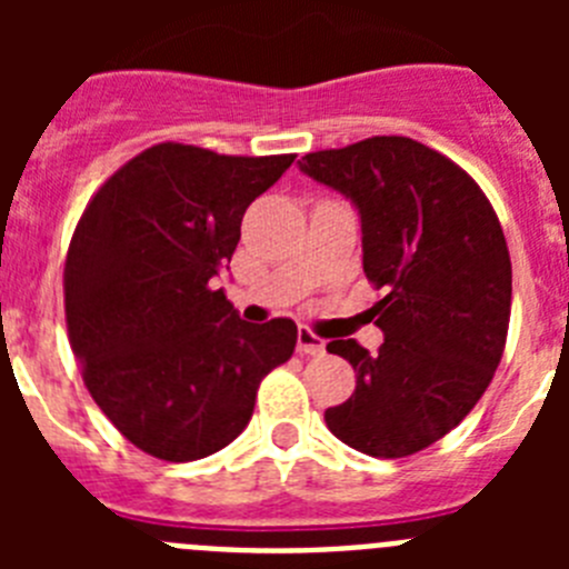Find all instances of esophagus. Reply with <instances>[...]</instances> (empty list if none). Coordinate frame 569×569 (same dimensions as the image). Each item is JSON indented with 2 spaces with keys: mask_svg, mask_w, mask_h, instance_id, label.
Segmentation results:
<instances>
[{
  "mask_svg": "<svg viewBox=\"0 0 569 569\" xmlns=\"http://www.w3.org/2000/svg\"><path fill=\"white\" fill-rule=\"evenodd\" d=\"M296 350H299L301 356H321L325 353V341H321L310 328H299V336H296Z\"/></svg>",
  "mask_w": 569,
  "mask_h": 569,
  "instance_id": "34e87169",
  "label": "esophagus"
}]
</instances>
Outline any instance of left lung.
<instances>
[{
    "label": "left lung",
    "mask_w": 569,
    "mask_h": 569,
    "mask_svg": "<svg viewBox=\"0 0 569 569\" xmlns=\"http://www.w3.org/2000/svg\"><path fill=\"white\" fill-rule=\"evenodd\" d=\"M299 168L359 208L365 276L385 290L379 353L328 345L353 365L356 390L325 421L359 453H419L470 413L505 353L512 268L499 216L470 173L407 136L316 150Z\"/></svg>",
    "instance_id": "obj_1"
}]
</instances>
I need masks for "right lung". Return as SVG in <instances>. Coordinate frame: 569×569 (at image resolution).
Listing matches in <instances>:
<instances>
[{"label":"right lung","mask_w":569,"mask_h":569,"mask_svg":"<svg viewBox=\"0 0 569 569\" xmlns=\"http://www.w3.org/2000/svg\"><path fill=\"white\" fill-rule=\"evenodd\" d=\"M293 153L224 156L162 142L93 193L64 261V319L84 387L130 445L164 461L228 447L296 325L241 321L213 279L241 216Z\"/></svg>","instance_id":"right-lung-1"}]
</instances>
